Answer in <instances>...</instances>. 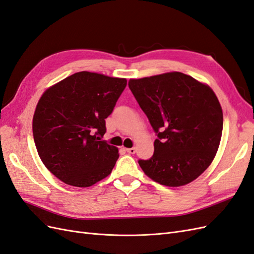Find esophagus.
Segmentation results:
<instances>
[{"mask_svg":"<svg viewBox=\"0 0 254 254\" xmlns=\"http://www.w3.org/2000/svg\"><path fill=\"white\" fill-rule=\"evenodd\" d=\"M126 151H127L128 153H130V155H134L135 151H136V149H135L134 147H132V148H127V149H126Z\"/></svg>","mask_w":254,"mask_h":254,"instance_id":"obj_1","label":"esophagus"}]
</instances>
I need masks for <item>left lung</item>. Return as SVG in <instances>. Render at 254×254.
Here are the masks:
<instances>
[{
  "instance_id": "left-lung-1",
  "label": "left lung",
  "mask_w": 254,
  "mask_h": 254,
  "mask_svg": "<svg viewBox=\"0 0 254 254\" xmlns=\"http://www.w3.org/2000/svg\"><path fill=\"white\" fill-rule=\"evenodd\" d=\"M128 86L158 136L152 157L139 160L143 172L166 187L198 178L216 155L224 125L213 90L180 72L130 79Z\"/></svg>"
}]
</instances>
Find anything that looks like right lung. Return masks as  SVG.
<instances>
[{"label": "right lung", "instance_id": "obj_1", "mask_svg": "<svg viewBox=\"0 0 254 254\" xmlns=\"http://www.w3.org/2000/svg\"><path fill=\"white\" fill-rule=\"evenodd\" d=\"M125 78L75 73L44 92L33 119L36 148L45 167L68 186L88 188L110 175L119 150L102 137Z\"/></svg>", "mask_w": 254, "mask_h": 254}]
</instances>
